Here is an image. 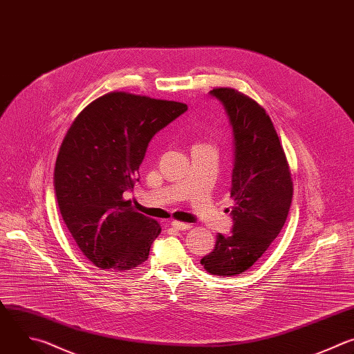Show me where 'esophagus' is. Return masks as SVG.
I'll use <instances>...</instances> for the list:
<instances>
[{
	"mask_svg": "<svg viewBox=\"0 0 354 354\" xmlns=\"http://www.w3.org/2000/svg\"><path fill=\"white\" fill-rule=\"evenodd\" d=\"M170 225H171L174 229H177V230H189V229L192 227L191 225L183 223V222H178V221H173Z\"/></svg>",
	"mask_w": 354,
	"mask_h": 354,
	"instance_id": "1",
	"label": "esophagus"
}]
</instances>
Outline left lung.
<instances>
[{"label":"left lung","mask_w":354,"mask_h":354,"mask_svg":"<svg viewBox=\"0 0 354 354\" xmlns=\"http://www.w3.org/2000/svg\"><path fill=\"white\" fill-rule=\"evenodd\" d=\"M222 102L233 127L234 169L230 196L233 230L218 234L215 250L201 259L210 274L237 276L248 270L283 227L293 181L277 132L265 109L233 88L210 91Z\"/></svg>","instance_id":"obj_1"}]
</instances>
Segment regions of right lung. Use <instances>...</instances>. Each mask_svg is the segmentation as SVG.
Masks as SVG:
<instances>
[{
    "instance_id": "obj_1",
    "label": "right lung",
    "mask_w": 354,
    "mask_h": 354,
    "mask_svg": "<svg viewBox=\"0 0 354 354\" xmlns=\"http://www.w3.org/2000/svg\"><path fill=\"white\" fill-rule=\"evenodd\" d=\"M185 110L180 102L114 91L71 124L55 160V196L71 236L97 268L131 270L148 259L162 227L122 194L139 181L153 135Z\"/></svg>"
}]
</instances>
